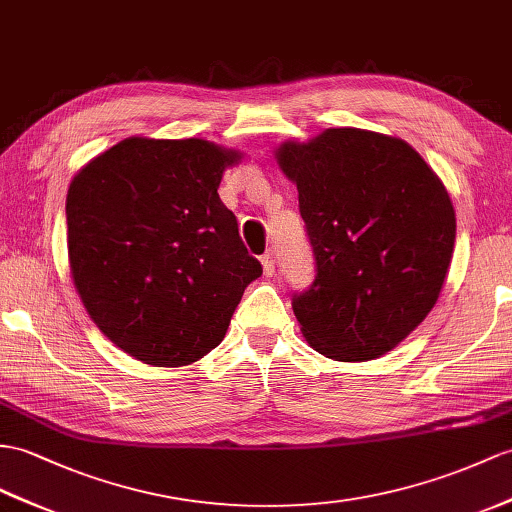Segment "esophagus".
<instances>
[{"label": "esophagus", "instance_id": "esophagus-1", "mask_svg": "<svg viewBox=\"0 0 512 512\" xmlns=\"http://www.w3.org/2000/svg\"><path fill=\"white\" fill-rule=\"evenodd\" d=\"M263 269H265V276H273L276 273V254L273 252H267L263 258Z\"/></svg>", "mask_w": 512, "mask_h": 512}]
</instances>
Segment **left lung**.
I'll return each mask as SVG.
<instances>
[{
	"label": "left lung",
	"mask_w": 512,
	"mask_h": 512,
	"mask_svg": "<svg viewBox=\"0 0 512 512\" xmlns=\"http://www.w3.org/2000/svg\"><path fill=\"white\" fill-rule=\"evenodd\" d=\"M278 162L315 256L313 284L293 295L306 341L343 363L393 350L436 304L454 254L443 182L408 143L358 128L284 143Z\"/></svg>",
	"instance_id": "obj_1"
}]
</instances>
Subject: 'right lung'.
I'll list each match as a JSON object with an SVG mask.
<instances>
[{
	"label": "right lung",
	"mask_w": 512,
	"mask_h": 512,
	"mask_svg": "<svg viewBox=\"0 0 512 512\" xmlns=\"http://www.w3.org/2000/svg\"><path fill=\"white\" fill-rule=\"evenodd\" d=\"M236 160L202 139L132 136L73 178V284L97 328L136 360L182 367L215 350L263 276L217 193Z\"/></svg>",
	"instance_id": "right-lung-1"
}]
</instances>
